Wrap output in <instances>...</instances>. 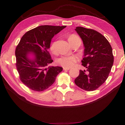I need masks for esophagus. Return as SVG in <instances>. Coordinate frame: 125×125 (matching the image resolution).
Returning a JSON list of instances; mask_svg holds the SVG:
<instances>
[{
    "instance_id": "obj_1",
    "label": "esophagus",
    "mask_w": 125,
    "mask_h": 125,
    "mask_svg": "<svg viewBox=\"0 0 125 125\" xmlns=\"http://www.w3.org/2000/svg\"><path fill=\"white\" fill-rule=\"evenodd\" d=\"M63 70L64 71H66V70H70V68H63Z\"/></svg>"
}]
</instances>
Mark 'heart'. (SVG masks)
Here are the masks:
<instances>
[{
    "label": "heart",
    "instance_id": "obj_1",
    "mask_svg": "<svg viewBox=\"0 0 125 125\" xmlns=\"http://www.w3.org/2000/svg\"><path fill=\"white\" fill-rule=\"evenodd\" d=\"M77 40L80 39L79 37L75 34H72L69 37V41L70 43ZM50 50L53 53L56 54L57 49L56 42H53L51 43ZM78 60H79L78 57L76 55H65L59 58L57 60V63L58 64L62 66L63 68H70L73 66L74 64L78 61Z\"/></svg>",
    "mask_w": 125,
    "mask_h": 125
}]
</instances>
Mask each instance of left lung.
Returning <instances> with one entry per match:
<instances>
[{"instance_id":"1","label":"left lung","mask_w":125,"mask_h":125,"mask_svg":"<svg viewBox=\"0 0 125 125\" xmlns=\"http://www.w3.org/2000/svg\"><path fill=\"white\" fill-rule=\"evenodd\" d=\"M75 30L83 40L85 49L82 64L87 70H80L74 83L85 91H93L109 77L114 61L112 49L106 38L96 31L82 27Z\"/></svg>"}]
</instances>
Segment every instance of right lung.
I'll return each mask as SVG.
<instances>
[{"mask_svg": "<svg viewBox=\"0 0 125 125\" xmlns=\"http://www.w3.org/2000/svg\"><path fill=\"white\" fill-rule=\"evenodd\" d=\"M65 27L39 26L27 32L17 45L15 64L20 80L32 91L42 92L48 88L63 70L60 66H48L53 61L48 49L52 38ZM30 52L35 54L33 60L27 57Z\"/></svg>", "mask_w": 125, "mask_h": 125, "instance_id": "right-lung-1", "label": "right lung"}]
</instances>
